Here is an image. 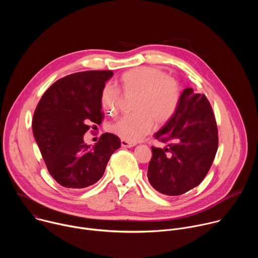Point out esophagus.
I'll return each instance as SVG.
<instances>
[{
  "label": "esophagus",
  "mask_w": 258,
  "mask_h": 258,
  "mask_svg": "<svg viewBox=\"0 0 258 258\" xmlns=\"http://www.w3.org/2000/svg\"><path fill=\"white\" fill-rule=\"evenodd\" d=\"M136 145V143H132V142H128V141H125V140H121V147H123V148H131V147H134Z\"/></svg>",
  "instance_id": "esophagus-1"
}]
</instances>
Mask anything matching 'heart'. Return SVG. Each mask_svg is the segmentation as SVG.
Returning a JSON list of instances; mask_svg holds the SVG:
<instances>
[{
	"label": "heart",
	"instance_id": "1",
	"mask_svg": "<svg viewBox=\"0 0 258 258\" xmlns=\"http://www.w3.org/2000/svg\"><path fill=\"white\" fill-rule=\"evenodd\" d=\"M125 96H137L136 112L124 114L108 124V131L128 142H137L154 126L165 125L176 113L181 89L178 82L166 72L151 66H141L123 72L118 80ZM123 95L119 89L106 85L101 93L105 111L114 114L120 108Z\"/></svg>",
	"mask_w": 258,
	"mask_h": 258
}]
</instances>
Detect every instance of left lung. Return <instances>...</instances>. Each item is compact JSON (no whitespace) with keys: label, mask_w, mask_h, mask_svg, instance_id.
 Here are the masks:
<instances>
[{"label":"left lung","mask_w":258,"mask_h":258,"mask_svg":"<svg viewBox=\"0 0 258 258\" xmlns=\"http://www.w3.org/2000/svg\"><path fill=\"white\" fill-rule=\"evenodd\" d=\"M165 148L152 146L147 176L161 194L178 196L197 187L214 160L218 132L205 95L192 88L182 91L174 116L155 134Z\"/></svg>","instance_id":"1"}]
</instances>
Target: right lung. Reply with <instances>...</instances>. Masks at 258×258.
<instances>
[{
	"label": "right lung",
	"instance_id": "obj_1",
	"mask_svg": "<svg viewBox=\"0 0 258 258\" xmlns=\"http://www.w3.org/2000/svg\"><path fill=\"white\" fill-rule=\"evenodd\" d=\"M111 70L72 73L55 82L42 96L32 118V132L52 177L65 188L94 185L120 147L113 134H103L93 147L84 135L101 124V93Z\"/></svg>",
	"mask_w": 258,
	"mask_h": 258
}]
</instances>
